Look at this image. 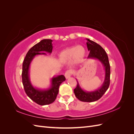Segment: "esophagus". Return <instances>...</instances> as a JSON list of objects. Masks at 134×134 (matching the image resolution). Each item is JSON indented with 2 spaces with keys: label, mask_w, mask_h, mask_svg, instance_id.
Masks as SVG:
<instances>
[{
  "label": "esophagus",
  "mask_w": 134,
  "mask_h": 134,
  "mask_svg": "<svg viewBox=\"0 0 134 134\" xmlns=\"http://www.w3.org/2000/svg\"><path fill=\"white\" fill-rule=\"evenodd\" d=\"M72 70H67L65 73V76L66 79H68L71 76V75L72 74Z\"/></svg>",
  "instance_id": "esophagus-1"
}]
</instances>
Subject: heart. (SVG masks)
<instances>
[{
  "label": "heart",
  "mask_w": 134,
  "mask_h": 134,
  "mask_svg": "<svg viewBox=\"0 0 134 134\" xmlns=\"http://www.w3.org/2000/svg\"><path fill=\"white\" fill-rule=\"evenodd\" d=\"M85 54L86 50L83 46H72L66 48L61 52L59 59L62 63L69 62L73 58L76 61H79L84 57Z\"/></svg>",
  "instance_id": "obj_1"
}]
</instances>
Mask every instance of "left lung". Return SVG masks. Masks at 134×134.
<instances>
[{"mask_svg":"<svg viewBox=\"0 0 134 134\" xmlns=\"http://www.w3.org/2000/svg\"><path fill=\"white\" fill-rule=\"evenodd\" d=\"M87 40V46L88 51H90L88 59H97L102 64L104 69V79L103 83L100 88L97 90L87 92L82 90L77 81V86L74 90V93L76 97L80 101L87 102H94L100 99L107 91L110 83V65H109L108 56L106 51L99 44L95 42L86 38Z\"/></svg>","mask_w":134,"mask_h":134,"instance_id":"1","label":"left lung"}]
</instances>
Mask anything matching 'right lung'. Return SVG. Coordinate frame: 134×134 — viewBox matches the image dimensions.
<instances>
[{
	"label": "right lung",
	"instance_id": "right-lung-1",
	"mask_svg": "<svg viewBox=\"0 0 134 134\" xmlns=\"http://www.w3.org/2000/svg\"><path fill=\"white\" fill-rule=\"evenodd\" d=\"M52 42V40L43 39L31 47L26 55L22 65V78L25 92L30 99L41 106L54 102L59 93L60 84L65 80L63 75L54 76L51 79L50 87L43 90L35 87L30 80V68L31 62L36 56L47 55L41 52L51 54L53 47Z\"/></svg>",
	"mask_w": 134,
	"mask_h": 134
}]
</instances>
